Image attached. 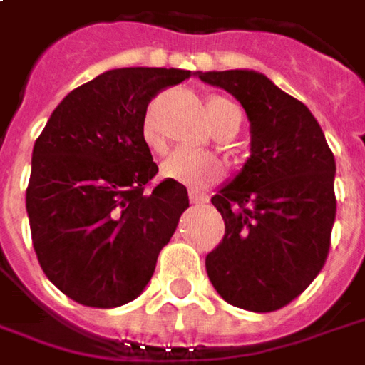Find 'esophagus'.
<instances>
[{
  "label": "esophagus",
  "instance_id": "1",
  "mask_svg": "<svg viewBox=\"0 0 365 365\" xmlns=\"http://www.w3.org/2000/svg\"><path fill=\"white\" fill-rule=\"evenodd\" d=\"M190 202L195 204V206H204V204H207V195L200 194L195 190H190Z\"/></svg>",
  "mask_w": 365,
  "mask_h": 365
}]
</instances>
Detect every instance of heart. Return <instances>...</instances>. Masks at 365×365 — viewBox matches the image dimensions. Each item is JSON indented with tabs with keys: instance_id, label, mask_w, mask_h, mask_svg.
Returning a JSON list of instances; mask_svg holds the SVG:
<instances>
[{
	"instance_id": "1",
	"label": "heart",
	"mask_w": 365,
	"mask_h": 365,
	"mask_svg": "<svg viewBox=\"0 0 365 365\" xmlns=\"http://www.w3.org/2000/svg\"><path fill=\"white\" fill-rule=\"evenodd\" d=\"M207 115L214 123L216 131H222V129L238 131L240 120H242L240 108L222 96H212L207 101ZM141 131H143L145 143L151 149H161V139L155 131V123L151 115L145 117ZM220 161L216 155L207 151H194V149H175L161 163L163 178L192 185V187H204V185L214 183L220 178Z\"/></svg>"
}]
</instances>
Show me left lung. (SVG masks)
<instances>
[{"label":"left lung","instance_id":"left-lung-1","mask_svg":"<svg viewBox=\"0 0 365 365\" xmlns=\"http://www.w3.org/2000/svg\"><path fill=\"white\" fill-rule=\"evenodd\" d=\"M197 76L236 96L250 120V158L212 197L226 230L206 257L207 277L234 307L277 311L301 295L327 260L335 159L311 110L264 74Z\"/></svg>","mask_w":365,"mask_h":365}]
</instances>
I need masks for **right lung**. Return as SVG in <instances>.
<instances>
[{
  "instance_id": "right-lung-1",
  "label": "right lung",
  "mask_w": 365,
  "mask_h": 365,
  "mask_svg": "<svg viewBox=\"0 0 365 365\" xmlns=\"http://www.w3.org/2000/svg\"><path fill=\"white\" fill-rule=\"evenodd\" d=\"M192 76L180 68L108 70L74 88L36 139L26 190L44 274L86 307L141 295L171 240L187 190L158 175L143 139L151 98Z\"/></svg>"
}]
</instances>
